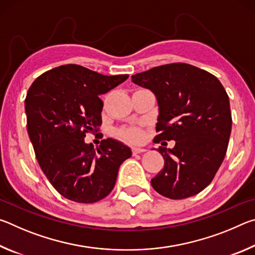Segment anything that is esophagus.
<instances>
[{
    "instance_id": "esophagus-1",
    "label": "esophagus",
    "mask_w": 255,
    "mask_h": 255,
    "mask_svg": "<svg viewBox=\"0 0 255 255\" xmlns=\"http://www.w3.org/2000/svg\"><path fill=\"white\" fill-rule=\"evenodd\" d=\"M145 148H141V147H132V154H139V153H143L145 152Z\"/></svg>"
}]
</instances>
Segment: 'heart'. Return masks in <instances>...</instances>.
Returning a JSON list of instances; mask_svg holds the SVG:
<instances>
[{
    "instance_id": "b5f03b06",
    "label": "heart",
    "mask_w": 255,
    "mask_h": 255,
    "mask_svg": "<svg viewBox=\"0 0 255 255\" xmlns=\"http://www.w3.org/2000/svg\"><path fill=\"white\" fill-rule=\"evenodd\" d=\"M119 135L122 136L125 140L130 141V143H138L143 138V132L137 128H124L119 131Z\"/></svg>"
}]
</instances>
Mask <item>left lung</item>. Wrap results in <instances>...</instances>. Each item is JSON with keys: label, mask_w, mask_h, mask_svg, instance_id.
I'll list each match as a JSON object with an SVG mask.
<instances>
[{"label": "left lung", "mask_w": 255, "mask_h": 255, "mask_svg": "<svg viewBox=\"0 0 255 255\" xmlns=\"http://www.w3.org/2000/svg\"><path fill=\"white\" fill-rule=\"evenodd\" d=\"M131 81L156 97L154 143L175 140L173 148L157 149L164 167L150 180L152 187L170 199L197 195L213 181L226 155L232 114L225 89L213 74L184 63L153 67Z\"/></svg>", "instance_id": "1"}]
</instances>
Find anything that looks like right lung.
Returning <instances> with one entry per match:
<instances>
[{
  "instance_id": "obj_1",
  "label": "right lung",
  "mask_w": 255,
  "mask_h": 255,
  "mask_svg": "<svg viewBox=\"0 0 255 255\" xmlns=\"http://www.w3.org/2000/svg\"><path fill=\"white\" fill-rule=\"evenodd\" d=\"M128 75H102L68 64L37 77L24 101L28 135L34 154L57 191L81 204H92L112 191L119 166L131 156L120 141L108 138L99 147L86 144V132L102 124L101 94Z\"/></svg>"
}]
</instances>
